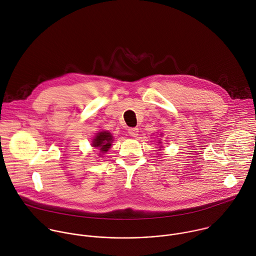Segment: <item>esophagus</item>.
<instances>
[{
    "instance_id": "obj_1",
    "label": "esophagus",
    "mask_w": 256,
    "mask_h": 256,
    "mask_svg": "<svg viewBox=\"0 0 256 256\" xmlns=\"http://www.w3.org/2000/svg\"><path fill=\"white\" fill-rule=\"evenodd\" d=\"M128 132L130 134V136L132 138H136L138 134V128H130Z\"/></svg>"
}]
</instances>
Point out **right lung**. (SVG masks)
<instances>
[{
	"label": "right lung",
	"mask_w": 256,
	"mask_h": 256,
	"mask_svg": "<svg viewBox=\"0 0 256 256\" xmlns=\"http://www.w3.org/2000/svg\"><path fill=\"white\" fill-rule=\"evenodd\" d=\"M112 142V136L108 132H98L92 140V146L100 148L102 152H106Z\"/></svg>",
	"instance_id": "right-lung-1"
}]
</instances>
